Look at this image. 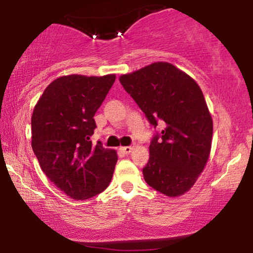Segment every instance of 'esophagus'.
I'll use <instances>...</instances> for the list:
<instances>
[{
    "label": "esophagus",
    "instance_id": "34e87169",
    "mask_svg": "<svg viewBox=\"0 0 253 253\" xmlns=\"http://www.w3.org/2000/svg\"><path fill=\"white\" fill-rule=\"evenodd\" d=\"M133 149H134L133 146H123V147H120V151L121 152H124L125 155H129V153L133 151Z\"/></svg>",
    "mask_w": 253,
    "mask_h": 253
}]
</instances>
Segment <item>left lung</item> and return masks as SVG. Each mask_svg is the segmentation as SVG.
I'll return each instance as SVG.
<instances>
[{
	"label": "left lung",
	"mask_w": 253,
	"mask_h": 253,
	"mask_svg": "<svg viewBox=\"0 0 253 253\" xmlns=\"http://www.w3.org/2000/svg\"><path fill=\"white\" fill-rule=\"evenodd\" d=\"M119 81L151 125L163 127L150 144L145 182L169 197L183 195L195 184L211 155L213 119L201 88L167 62L121 75Z\"/></svg>",
	"instance_id": "1"
}]
</instances>
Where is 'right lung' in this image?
I'll return each mask as SVG.
<instances>
[{"mask_svg": "<svg viewBox=\"0 0 253 253\" xmlns=\"http://www.w3.org/2000/svg\"><path fill=\"white\" fill-rule=\"evenodd\" d=\"M115 75L58 77L43 90L32 114V149L46 176L74 200L102 193L112 181L117 151L92 145L94 115Z\"/></svg>", "mask_w": 253, "mask_h": 253, "instance_id": "add662e5", "label": "right lung"}]
</instances>
